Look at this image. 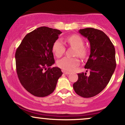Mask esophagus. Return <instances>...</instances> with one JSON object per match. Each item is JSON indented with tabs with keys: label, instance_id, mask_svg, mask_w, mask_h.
<instances>
[{
	"label": "esophagus",
	"instance_id": "obj_1",
	"mask_svg": "<svg viewBox=\"0 0 125 125\" xmlns=\"http://www.w3.org/2000/svg\"><path fill=\"white\" fill-rule=\"evenodd\" d=\"M62 72H63V73L65 74H70V72H66V71H64V70H63Z\"/></svg>",
	"mask_w": 125,
	"mask_h": 125
}]
</instances>
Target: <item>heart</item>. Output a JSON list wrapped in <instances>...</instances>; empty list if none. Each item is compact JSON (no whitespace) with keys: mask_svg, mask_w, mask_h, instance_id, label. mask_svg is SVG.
Segmentation results:
<instances>
[{"mask_svg":"<svg viewBox=\"0 0 125 125\" xmlns=\"http://www.w3.org/2000/svg\"><path fill=\"white\" fill-rule=\"evenodd\" d=\"M67 43L71 47L75 48L74 56H79L82 58H85L87 55V50L84 46V41L81 36L77 35L69 36L66 39ZM53 52L56 56L59 58L65 52V46L61 39L56 40L52 46ZM80 61L77 58H69L64 57L58 62V65L62 69L67 71H73L79 64Z\"/></svg>","mask_w":125,"mask_h":125,"instance_id":"obj_1","label":"heart"}]
</instances>
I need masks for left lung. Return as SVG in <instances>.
Returning <instances> with one entry per match:
<instances>
[{
    "instance_id": "left-lung-1",
    "label": "left lung",
    "mask_w": 125,
    "mask_h": 125,
    "mask_svg": "<svg viewBox=\"0 0 125 125\" xmlns=\"http://www.w3.org/2000/svg\"><path fill=\"white\" fill-rule=\"evenodd\" d=\"M79 32L90 43V54L84 66L90 73L77 74L78 80L73 87L78 95L88 98L101 92L109 82L116 66L115 49L108 36L100 30L89 28Z\"/></svg>"
}]
</instances>
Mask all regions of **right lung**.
I'll return each instance as SVG.
<instances>
[{
    "label": "right lung",
    "instance_id": "add662e5",
    "mask_svg": "<svg viewBox=\"0 0 125 125\" xmlns=\"http://www.w3.org/2000/svg\"><path fill=\"white\" fill-rule=\"evenodd\" d=\"M62 33L59 30L42 26L25 36L15 53L16 67L21 85L38 97L51 94L62 75L54 63L52 46Z\"/></svg>",
    "mask_w": 125,
    "mask_h": 125
}]
</instances>
